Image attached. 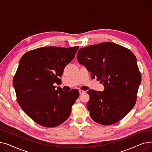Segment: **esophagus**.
Wrapping results in <instances>:
<instances>
[{
	"mask_svg": "<svg viewBox=\"0 0 152 152\" xmlns=\"http://www.w3.org/2000/svg\"><path fill=\"white\" fill-rule=\"evenodd\" d=\"M79 94H83L85 93V91H83V90H79Z\"/></svg>",
	"mask_w": 152,
	"mask_h": 152,
	"instance_id": "34e87169",
	"label": "esophagus"
}]
</instances>
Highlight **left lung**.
<instances>
[{
    "label": "left lung",
    "mask_w": 152,
    "mask_h": 152,
    "mask_svg": "<svg viewBox=\"0 0 152 152\" xmlns=\"http://www.w3.org/2000/svg\"><path fill=\"white\" fill-rule=\"evenodd\" d=\"M77 60L105 87L103 92H87L91 118L105 126L120 121L135 105L141 82L134 54L123 46L107 42L81 48Z\"/></svg>",
    "instance_id": "obj_1"
}]
</instances>
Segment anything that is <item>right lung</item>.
<instances>
[{"label": "right lung", "instance_id": "obj_1", "mask_svg": "<svg viewBox=\"0 0 152 152\" xmlns=\"http://www.w3.org/2000/svg\"><path fill=\"white\" fill-rule=\"evenodd\" d=\"M78 46L40 47L24 54L13 79L17 100L33 121L44 127H57L70 115L79 95L77 89L64 92L60 82L64 68L73 60Z\"/></svg>", "mask_w": 152, "mask_h": 152}]
</instances>
